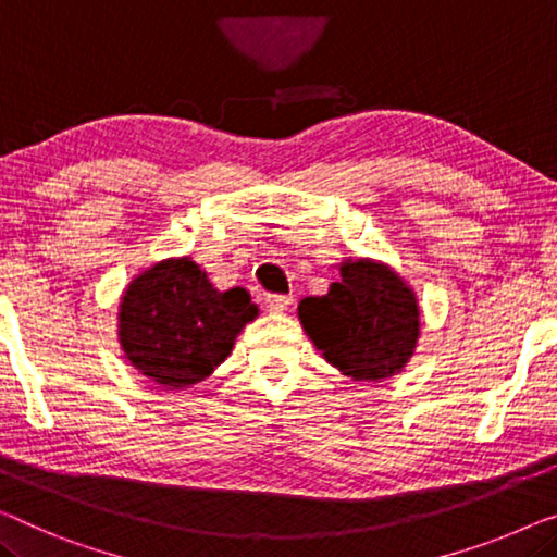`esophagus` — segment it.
Listing matches in <instances>:
<instances>
[{"label":"esophagus","mask_w":557,"mask_h":557,"mask_svg":"<svg viewBox=\"0 0 557 557\" xmlns=\"http://www.w3.org/2000/svg\"><path fill=\"white\" fill-rule=\"evenodd\" d=\"M264 305H268L270 312L282 314L285 310H289V305H293V297H289V295H268Z\"/></svg>","instance_id":"1"}]
</instances>
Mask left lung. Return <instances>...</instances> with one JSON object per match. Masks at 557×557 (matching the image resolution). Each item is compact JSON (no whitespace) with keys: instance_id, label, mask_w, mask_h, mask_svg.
I'll return each instance as SVG.
<instances>
[{"instance_id":"obj_1","label":"left lung","mask_w":557,"mask_h":557,"mask_svg":"<svg viewBox=\"0 0 557 557\" xmlns=\"http://www.w3.org/2000/svg\"><path fill=\"white\" fill-rule=\"evenodd\" d=\"M327 295L305 297L297 318L322 358L358 383H383L410 362L420 339L418 293L372 257H345Z\"/></svg>"}]
</instances>
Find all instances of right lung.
Returning <instances> with one entry per match:
<instances>
[{"instance_id": "1", "label": "right lung", "mask_w": 557, "mask_h": 557, "mask_svg": "<svg viewBox=\"0 0 557 557\" xmlns=\"http://www.w3.org/2000/svg\"><path fill=\"white\" fill-rule=\"evenodd\" d=\"M260 314L245 287L222 293L193 257H164L127 282L117 307L124 358L149 383L185 389L230 358L247 322Z\"/></svg>"}]
</instances>
